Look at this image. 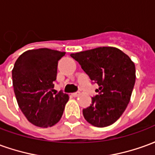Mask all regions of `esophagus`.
I'll return each instance as SVG.
<instances>
[{"label": "esophagus", "mask_w": 155, "mask_h": 155, "mask_svg": "<svg viewBox=\"0 0 155 155\" xmlns=\"http://www.w3.org/2000/svg\"><path fill=\"white\" fill-rule=\"evenodd\" d=\"M80 94H81L80 92H75V93H73V94H72V96H74V97H77V96H79Z\"/></svg>", "instance_id": "1"}]
</instances>
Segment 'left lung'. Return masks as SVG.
Listing matches in <instances>:
<instances>
[{
    "label": "left lung",
    "instance_id": "obj_1",
    "mask_svg": "<svg viewBox=\"0 0 155 155\" xmlns=\"http://www.w3.org/2000/svg\"><path fill=\"white\" fill-rule=\"evenodd\" d=\"M91 81L99 85V94L83 110L88 123L95 127L114 124L129 104L135 83V65L120 49L103 46L71 54Z\"/></svg>",
    "mask_w": 155,
    "mask_h": 155
}]
</instances>
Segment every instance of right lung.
Instances as JSON below:
<instances>
[{"label": "right lung", "instance_id": "right-lung-1", "mask_svg": "<svg viewBox=\"0 0 155 155\" xmlns=\"http://www.w3.org/2000/svg\"><path fill=\"white\" fill-rule=\"evenodd\" d=\"M65 52L41 48L21 54L12 70V83L18 105L25 118L35 126L51 127L64 112L69 95L53 93L58 61Z\"/></svg>", "mask_w": 155, "mask_h": 155}]
</instances>
